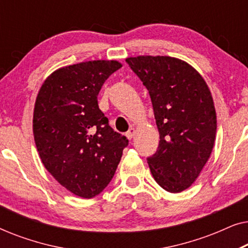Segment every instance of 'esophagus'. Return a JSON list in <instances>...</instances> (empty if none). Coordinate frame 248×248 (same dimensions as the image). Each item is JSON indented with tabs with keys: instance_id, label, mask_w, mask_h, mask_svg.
I'll return each mask as SVG.
<instances>
[{
	"instance_id": "1",
	"label": "esophagus",
	"mask_w": 248,
	"mask_h": 248,
	"mask_svg": "<svg viewBox=\"0 0 248 248\" xmlns=\"http://www.w3.org/2000/svg\"><path fill=\"white\" fill-rule=\"evenodd\" d=\"M134 135H135V128L134 127H131L130 130L126 132V137L131 140V139L134 138Z\"/></svg>"
}]
</instances>
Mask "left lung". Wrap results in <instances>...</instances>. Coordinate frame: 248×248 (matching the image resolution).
Returning a JSON list of instances; mask_svg holds the SVG:
<instances>
[{
    "instance_id": "1",
    "label": "left lung",
    "mask_w": 248,
    "mask_h": 248,
    "mask_svg": "<svg viewBox=\"0 0 248 248\" xmlns=\"http://www.w3.org/2000/svg\"><path fill=\"white\" fill-rule=\"evenodd\" d=\"M126 63L149 91L160 137L157 152L147 159L151 174L166 191H184L199 177L215 144L217 115L208 84L175 57H128Z\"/></svg>"
}]
</instances>
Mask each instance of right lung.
<instances>
[{
  "mask_svg": "<svg viewBox=\"0 0 248 248\" xmlns=\"http://www.w3.org/2000/svg\"><path fill=\"white\" fill-rule=\"evenodd\" d=\"M117 61H89L54 71L37 94L32 130L39 157L67 191L91 199L109 184L126 137L115 132L98 106Z\"/></svg>",
  "mask_w": 248,
  "mask_h": 248,
  "instance_id": "add662e5",
  "label": "right lung"
}]
</instances>
